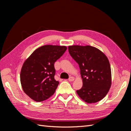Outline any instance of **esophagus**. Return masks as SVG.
<instances>
[{
	"mask_svg": "<svg viewBox=\"0 0 131 131\" xmlns=\"http://www.w3.org/2000/svg\"><path fill=\"white\" fill-rule=\"evenodd\" d=\"M68 80H69V81H73L74 80V78L73 77H70L69 78Z\"/></svg>",
	"mask_w": 131,
	"mask_h": 131,
	"instance_id": "34e87169",
	"label": "esophagus"
}]
</instances>
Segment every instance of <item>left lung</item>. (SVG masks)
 <instances>
[{
  "mask_svg": "<svg viewBox=\"0 0 131 131\" xmlns=\"http://www.w3.org/2000/svg\"><path fill=\"white\" fill-rule=\"evenodd\" d=\"M72 57L79 64L83 85L77 93L83 101L94 103L102 100L112 84V73L108 58L91 46H68Z\"/></svg>",
  "mask_w": 131,
  "mask_h": 131,
  "instance_id": "left-lung-1",
  "label": "left lung"
}]
</instances>
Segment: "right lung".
Listing matches in <instances>:
<instances>
[{
    "instance_id": "1",
    "label": "right lung",
    "mask_w": 131,
    "mask_h": 131,
    "mask_svg": "<svg viewBox=\"0 0 131 131\" xmlns=\"http://www.w3.org/2000/svg\"><path fill=\"white\" fill-rule=\"evenodd\" d=\"M67 49L65 46H42L25 61L21 70V84L23 91L31 99L39 102L54 94L59 84L54 78V63Z\"/></svg>"
}]
</instances>
